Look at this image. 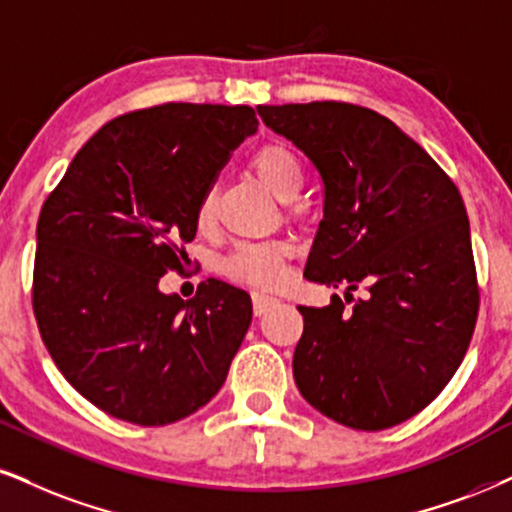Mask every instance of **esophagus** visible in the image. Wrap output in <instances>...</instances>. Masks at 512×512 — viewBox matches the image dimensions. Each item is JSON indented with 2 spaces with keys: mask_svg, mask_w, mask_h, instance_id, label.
Segmentation results:
<instances>
[{
  "mask_svg": "<svg viewBox=\"0 0 512 512\" xmlns=\"http://www.w3.org/2000/svg\"><path fill=\"white\" fill-rule=\"evenodd\" d=\"M251 299H254V313L256 315L268 313L270 308H275L277 304H280V299H275V296H270L266 292H254V296H251Z\"/></svg>",
  "mask_w": 512,
  "mask_h": 512,
  "instance_id": "obj_1",
  "label": "esophagus"
}]
</instances>
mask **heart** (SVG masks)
<instances>
[{"label": "heart", "instance_id": "1", "mask_svg": "<svg viewBox=\"0 0 512 512\" xmlns=\"http://www.w3.org/2000/svg\"><path fill=\"white\" fill-rule=\"evenodd\" d=\"M254 173L277 199L292 201L304 185V168L292 149L282 144H268L258 149L254 161ZM216 216V199L213 192L204 194L197 208V225L208 227ZM289 256V246L285 242H251L239 244L230 256L225 258L223 270L227 277L237 282H246L254 287L277 285L285 273V261Z\"/></svg>", "mask_w": 512, "mask_h": 512}]
</instances>
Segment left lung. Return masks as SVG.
I'll list each match as a JSON object with an SVG mask.
<instances>
[{
    "label": "left lung",
    "instance_id": "obj_1",
    "mask_svg": "<svg viewBox=\"0 0 512 512\" xmlns=\"http://www.w3.org/2000/svg\"><path fill=\"white\" fill-rule=\"evenodd\" d=\"M256 111L323 180V220L304 277L349 292L370 285L353 308L339 296L323 308L299 306L296 387L351 430L399 425L437 399L475 332L479 289L463 197L377 111L344 102Z\"/></svg>",
    "mask_w": 512,
    "mask_h": 512
}]
</instances>
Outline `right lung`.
I'll return each mask as SVG.
<instances>
[{
  "instance_id": "obj_1",
  "label": "right lung",
  "mask_w": 512,
  "mask_h": 512,
  "mask_svg": "<svg viewBox=\"0 0 512 512\" xmlns=\"http://www.w3.org/2000/svg\"><path fill=\"white\" fill-rule=\"evenodd\" d=\"M251 106L161 104L106 123L37 220L33 311L61 375L113 418L159 427L223 387L251 325L244 289L208 280L194 299L159 292L197 235V208Z\"/></svg>"
}]
</instances>
